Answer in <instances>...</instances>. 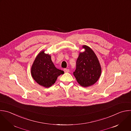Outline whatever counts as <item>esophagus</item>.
I'll return each instance as SVG.
<instances>
[{
    "instance_id": "1",
    "label": "esophagus",
    "mask_w": 131,
    "mask_h": 131,
    "mask_svg": "<svg viewBox=\"0 0 131 131\" xmlns=\"http://www.w3.org/2000/svg\"><path fill=\"white\" fill-rule=\"evenodd\" d=\"M64 71L65 72H69V69H67V68H65V69H64Z\"/></svg>"
}]
</instances>
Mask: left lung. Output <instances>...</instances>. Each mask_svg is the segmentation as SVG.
<instances>
[{
    "mask_svg": "<svg viewBox=\"0 0 131 131\" xmlns=\"http://www.w3.org/2000/svg\"><path fill=\"white\" fill-rule=\"evenodd\" d=\"M82 48L85 50L79 53L73 75L81 86L87 88L94 85L99 80L101 67L97 56L90 47L84 45Z\"/></svg>",
    "mask_w": 131,
    "mask_h": 131,
    "instance_id": "obj_1",
    "label": "left lung"
}]
</instances>
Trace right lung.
Listing matches in <instances>:
<instances>
[{
  "mask_svg": "<svg viewBox=\"0 0 131 131\" xmlns=\"http://www.w3.org/2000/svg\"><path fill=\"white\" fill-rule=\"evenodd\" d=\"M64 73L63 70L55 67L51 56L45 53L44 50L37 54L31 68L33 79L39 85L46 88L53 85L58 77Z\"/></svg>",
  "mask_w": 131,
  "mask_h": 131,
  "instance_id": "obj_1",
  "label": "right lung"
}]
</instances>
